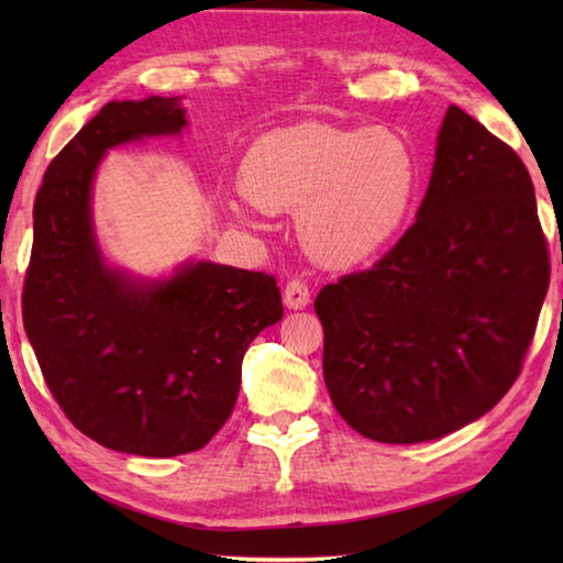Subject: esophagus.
Here are the masks:
<instances>
[{
  "label": "esophagus",
  "instance_id": "1",
  "mask_svg": "<svg viewBox=\"0 0 563 563\" xmlns=\"http://www.w3.org/2000/svg\"><path fill=\"white\" fill-rule=\"evenodd\" d=\"M283 302L290 310H302L310 302V288L302 280H290L283 290Z\"/></svg>",
  "mask_w": 563,
  "mask_h": 563
}]
</instances>
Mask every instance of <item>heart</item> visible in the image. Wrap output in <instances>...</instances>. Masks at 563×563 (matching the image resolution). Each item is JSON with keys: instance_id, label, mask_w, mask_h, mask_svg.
<instances>
[{"instance_id": "1", "label": "heart", "mask_w": 563, "mask_h": 563, "mask_svg": "<svg viewBox=\"0 0 563 563\" xmlns=\"http://www.w3.org/2000/svg\"><path fill=\"white\" fill-rule=\"evenodd\" d=\"M417 180V156L397 131L322 121L265 133L238 176L258 211H295L305 251L328 268H352L383 251L405 223Z\"/></svg>"}]
</instances>
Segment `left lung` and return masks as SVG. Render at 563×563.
Masks as SVG:
<instances>
[{"label": "left lung", "mask_w": 563, "mask_h": 563, "mask_svg": "<svg viewBox=\"0 0 563 563\" xmlns=\"http://www.w3.org/2000/svg\"><path fill=\"white\" fill-rule=\"evenodd\" d=\"M547 288L549 251L527 166L450 107L417 221L373 268L316 298L332 405L375 442L462 430L519 377Z\"/></svg>", "instance_id": "left-lung-1"}]
</instances>
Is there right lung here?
Returning <instances> with one entry per match:
<instances>
[{
    "label": "right lung",
    "mask_w": 563,
    "mask_h": 563,
    "mask_svg": "<svg viewBox=\"0 0 563 563\" xmlns=\"http://www.w3.org/2000/svg\"><path fill=\"white\" fill-rule=\"evenodd\" d=\"M186 126L178 97L109 101L52 161L34 201L22 316L46 387L76 430L139 456L211 442L247 345L283 318L273 275L188 261L139 278L103 261L91 213L101 158Z\"/></svg>",
    "instance_id": "add662e5"
}]
</instances>
